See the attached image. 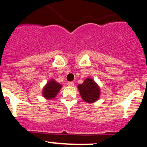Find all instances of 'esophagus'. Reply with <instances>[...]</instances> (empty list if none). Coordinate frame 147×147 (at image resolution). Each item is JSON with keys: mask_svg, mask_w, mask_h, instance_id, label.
I'll list each match as a JSON object with an SVG mask.
<instances>
[{"mask_svg": "<svg viewBox=\"0 0 147 147\" xmlns=\"http://www.w3.org/2000/svg\"><path fill=\"white\" fill-rule=\"evenodd\" d=\"M67 84L68 85V86H74V82H67Z\"/></svg>", "mask_w": 147, "mask_h": 147, "instance_id": "34e87169", "label": "esophagus"}]
</instances>
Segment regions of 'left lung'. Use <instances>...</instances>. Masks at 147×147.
Listing matches in <instances>:
<instances>
[{
    "instance_id": "left-lung-1",
    "label": "left lung",
    "mask_w": 147,
    "mask_h": 147,
    "mask_svg": "<svg viewBox=\"0 0 147 147\" xmlns=\"http://www.w3.org/2000/svg\"><path fill=\"white\" fill-rule=\"evenodd\" d=\"M78 89L82 98L88 103L98 100L100 97V88L93 79H86L83 84L78 86Z\"/></svg>"
}]
</instances>
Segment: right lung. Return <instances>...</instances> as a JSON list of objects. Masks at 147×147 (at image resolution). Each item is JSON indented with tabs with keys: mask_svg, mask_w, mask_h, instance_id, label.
Segmentation results:
<instances>
[{
	"mask_svg": "<svg viewBox=\"0 0 147 147\" xmlns=\"http://www.w3.org/2000/svg\"><path fill=\"white\" fill-rule=\"evenodd\" d=\"M62 86L54 80H51L43 88V96L47 99H52L57 95Z\"/></svg>",
	"mask_w": 147,
	"mask_h": 147,
	"instance_id": "1",
	"label": "right lung"
}]
</instances>
